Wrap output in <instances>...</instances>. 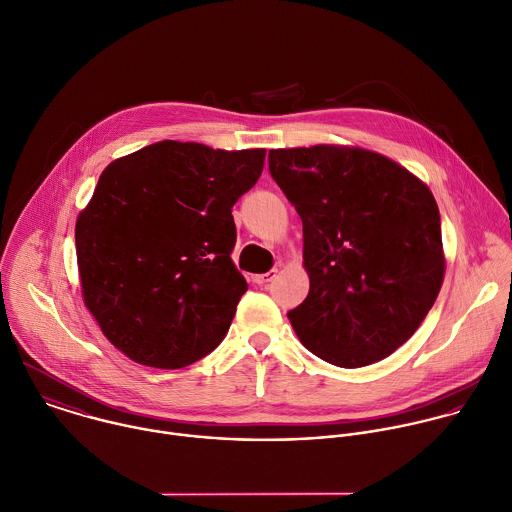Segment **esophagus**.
Wrapping results in <instances>:
<instances>
[{
  "label": "esophagus",
  "mask_w": 512,
  "mask_h": 512,
  "mask_svg": "<svg viewBox=\"0 0 512 512\" xmlns=\"http://www.w3.org/2000/svg\"><path fill=\"white\" fill-rule=\"evenodd\" d=\"M275 277H277V271L273 269V271H267V273L255 275V279H253V281H255L259 287H267V285H269V283H271Z\"/></svg>",
  "instance_id": "1"
}]
</instances>
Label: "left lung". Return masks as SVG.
Instances as JSON below:
<instances>
[{
	"label": "left lung",
	"instance_id": "8db88e82",
	"mask_svg": "<svg viewBox=\"0 0 512 512\" xmlns=\"http://www.w3.org/2000/svg\"><path fill=\"white\" fill-rule=\"evenodd\" d=\"M269 171L303 221L309 295L289 311L299 341L345 369L389 357L443 285L431 189L393 159L349 145L271 149Z\"/></svg>",
	"mask_w": 512,
	"mask_h": 512
}]
</instances>
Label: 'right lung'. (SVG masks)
<instances>
[{"label":"right lung","instance_id":"1","mask_svg":"<svg viewBox=\"0 0 512 512\" xmlns=\"http://www.w3.org/2000/svg\"><path fill=\"white\" fill-rule=\"evenodd\" d=\"M265 149L157 141L111 161L77 215L83 303L131 361L181 369L229 331L247 281L231 261V207Z\"/></svg>","mask_w":512,"mask_h":512}]
</instances>
